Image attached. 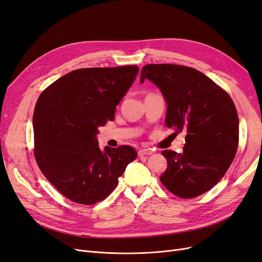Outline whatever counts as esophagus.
I'll use <instances>...</instances> for the list:
<instances>
[{
	"instance_id": "obj_1",
	"label": "esophagus",
	"mask_w": 262,
	"mask_h": 262,
	"mask_svg": "<svg viewBox=\"0 0 262 262\" xmlns=\"http://www.w3.org/2000/svg\"><path fill=\"white\" fill-rule=\"evenodd\" d=\"M153 151L151 150H148V149H141L138 151V156L139 157H143V156H150V154H152Z\"/></svg>"
}]
</instances>
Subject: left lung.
I'll list each match as a JSON object with an SVG mask.
<instances>
[{"label": "left lung", "instance_id": "8db88e82", "mask_svg": "<svg viewBox=\"0 0 262 262\" xmlns=\"http://www.w3.org/2000/svg\"><path fill=\"white\" fill-rule=\"evenodd\" d=\"M156 84L167 103L165 124L186 133L182 153L163 151L167 168L160 177L172 194L196 198L225 176L238 146V116L227 92L190 67L158 63L141 69L140 83Z\"/></svg>", "mask_w": 262, "mask_h": 262}]
</instances>
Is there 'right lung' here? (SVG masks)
Returning a JSON list of instances; mask_svg holds the SVG:
<instances>
[{"mask_svg": "<svg viewBox=\"0 0 262 262\" xmlns=\"http://www.w3.org/2000/svg\"><path fill=\"white\" fill-rule=\"evenodd\" d=\"M138 72L137 66L77 69L38 97L34 157L46 179L67 199L84 205L104 200L136 160L137 152L129 146L102 151L96 136L99 126L114 120L116 105Z\"/></svg>", "mask_w": 262, "mask_h": 262, "instance_id": "obj_1", "label": "right lung"}]
</instances>
